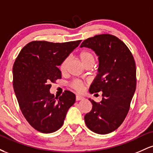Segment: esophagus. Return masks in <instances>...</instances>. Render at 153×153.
<instances>
[{
	"instance_id": "1",
	"label": "esophagus",
	"mask_w": 153,
	"mask_h": 153,
	"mask_svg": "<svg viewBox=\"0 0 153 153\" xmlns=\"http://www.w3.org/2000/svg\"><path fill=\"white\" fill-rule=\"evenodd\" d=\"M75 99H76V101H80V100L84 99V98L81 96H76V97H75Z\"/></svg>"
}]
</instances>
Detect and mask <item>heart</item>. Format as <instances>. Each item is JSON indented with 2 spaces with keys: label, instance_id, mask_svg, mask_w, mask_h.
I'll return each instance as SVG.
<instances>
[{
  "label": "heart",
  "instance_id": "heart-1",
  "mask_svg": "<svg viewBox=\"0 0 153 153\" xmlns=\"http://www.w3.org/2000/svg\"><path fill=\"white\" fill-rule=\"evenodd\" d=\"M78 58L79 60L80 61V62L82 63V65L85 66L88 64H94L95 62V57L94 55L91 53V52L88 50H82L78 54ZM70 59L68 57H67L61 62L60 65H59V70H60L61 73L62 74L66 73L67 71H68V64H69ZM71 87L73 89H75V91H78V92H80L82 90V88H83V84L82 82L79 81V80H74V81L72 82L71 83Z\"/></svg>",
  "mask_w": 153,
  "mask_h": 153
}]
</instances>
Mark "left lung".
Returning <instances> with one entry per match:
<instances>
[{
  "instance_id": "1",
  "label": "left lung",
  "mask_w": 153,
  "mask_h": 153,
  "mask_svg": "<svg viewBox=\"0 0 153 153\" xmlns=\"http://www.w3.org/2000/svg\"><path fill=\"white\" fill-rule=\"evenodd\" d=\"M94 50L99 57L98 74L91 94L102 91V101L89 99L92 109L84 117L89 129L106 134L116 130L127 117L136 89V65L132 54L122 41L111 34L96 35L84 40L80 47Z\"/></svg>"
}]
</instances>
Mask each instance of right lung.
Masks as SVG:
<instances>
[{
  "label": "right lung",
  "mask_w": 153,
  "mask_h": 153,
  "mask_svg": "<svg viewBox=\"0 0 153 153\" xmlns=\"http://www.w3.org/2000/svg\"><path fill=\"white\" fill-rule=\"evenodd\" d=\"M81 40L64 43L33 41L19 52L13 67V85L23 115L29 124L42 133H52L62 126L75 95L65 91L62 96L50 94L52 82L62 78L58 66Z\"/></svg>",
  "instance_id": "right-lung-1"
}]
</instances>
